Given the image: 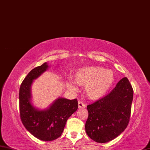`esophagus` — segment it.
I'll use <instances>...</instances> for the list:
<instances>
[{
  "instance_id": "34e87169",
  "label": "esophagus",
  "mask_w": 150,
  "mask_h": 150,
  "mask_svg": "<svg viewBox=\"0 0 150 150\" xmlns=\"http://www.w3.org/2000/svg\"><path fill=\"white\" fill-rule=\"evenodd\" d=\"M86 104L82 101H78V108H86Z\"/></svg>"
}]
</instances>
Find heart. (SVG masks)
Segmentation results:
<instances>
[{
  "label": "heart",
  "instance_id": "heart-1",
  "mask_svg": "<svg viewBox=\"0 0 150 150\" xmlns=\"http://www.w3.org/2000/svg\"><path fill=\"white\" fill-rule=\"evenodd\" d=\"M75 82L85 86L87 97L91 100L103 98L109 91L114 81V74L112 70L97 67L83 68L76 73ZM72 89H75L70 84Z\"/></svg>",
  "mask_w": 150,
  "mask_h": 150
}]
</instances>
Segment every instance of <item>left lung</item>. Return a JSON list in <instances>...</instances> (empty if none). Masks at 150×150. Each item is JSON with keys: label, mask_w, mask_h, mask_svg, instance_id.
Here are the masks:
<instances>
[{"label": "left lung", "mask_w": 150, "mask_h": 150, "mask_svg": "<svg viewBox=\"0 0 150 150\" xmlns=\"http://www.w3.org/2000/svg\"><path fill=\"white\" fill-rule=\"evenodd\" d=\"M133 89L127 78H123L111 92L87 105L86 133L98 143L110 142L124 131L129 123Z\"/></svg>", "instance_id": "obj_1"}]
</instances>
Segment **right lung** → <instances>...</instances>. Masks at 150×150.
I'll use <instances>...</instances> for the list:
<instances>
[{"label": "right lung", "mask_w": 150, "mask_h": 150, "mask_svg": "<svg viewBox=\"0 0 150 150\" xmlns=\"http://www.w3.org/2000/svg\"><path fill=\"white\" fill-rule=\"evenodd\" d=\"M47 68V63L35 68L23 81L19 93V113L22 123L30 134L39 140L52 141L61 136L67 120L77 110L78 100L59 98L45 110H38L32 105L31 84Z\"/></svg>", "instance_id": "1"}]
</instances>
